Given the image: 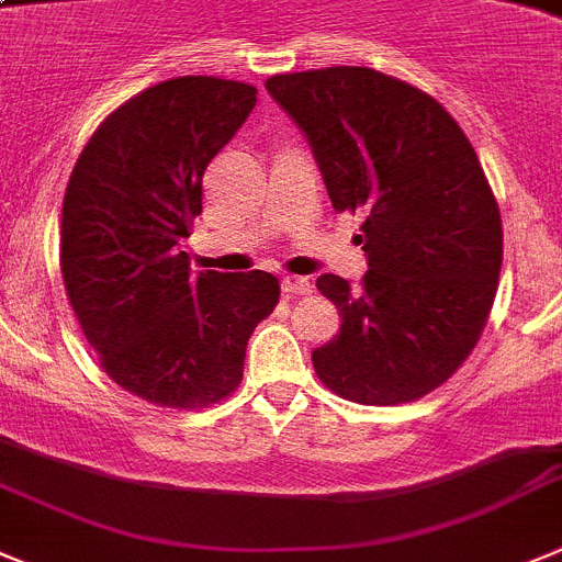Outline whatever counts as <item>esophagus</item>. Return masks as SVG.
Instances as JSON below:
<instances>
[{
	"label": "esophagus",
	"instance_id": "obj_1",
	"mask_svg": "<svg viewBox=\"0 0 562 562\" xmlns=\"http://www.w3.org/2000/svg\"><path fill=\"white\" fill-rule=\"evenodd\" d=\"M281 290H284V295H308V292L315 290V284H312L308 278L286 276L284 281H281Z\"/></svg>",
	"mask_w": 562,
	"mask_h": 562
}]
</instances>
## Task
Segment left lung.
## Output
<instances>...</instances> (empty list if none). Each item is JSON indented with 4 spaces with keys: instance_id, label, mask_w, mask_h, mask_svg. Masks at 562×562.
I'll return each mask as SVG.
<instances>
[{
    "instance_id": "left-lung-1",
    "label": "left lung",
    "mask_w": 562,
    "mask_h": 562,
    "mask_svg": "<svg viewBox=\"0 0 562 562\" xmlns=\"http://www.w3.org/2000/svg\"><path fill=\"white\" fill-rule=\"evenodd\" d=\"M306 133L334 209L364 214V278H317L342 326L312 351L331 393L418 401L476 348L502 270V214L476 150L426 91L368 66L267 77Z\"/></svg>"
}]
</instances>
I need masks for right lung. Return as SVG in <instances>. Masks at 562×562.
<instances>
[{"instance_id": "right-lung-1", "label": "right lung", "mask_w": 562, "mask_h": 562, "mask_svg": "<svg viewBox=\"0 0 562 562\" xmlns=\"http://www.w3.org/2000/svg\"><path fill=\"white\" fill-rule=\"evenodd\" d=\"M256 105V89L175 77L108 113L64 198L60 276L100 368L167 409H203L241 382L247 339L276 308L272 272L189 276L178 241L203 211V175Z\"/></svg>"}]
</instances>
